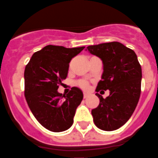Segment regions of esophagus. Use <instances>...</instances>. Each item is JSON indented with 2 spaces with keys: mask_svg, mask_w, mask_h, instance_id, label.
Segmentation results:
<instances>
[{
  "mask_svg": "<svg viewBox=\"0 0 158 158\" xmlns=\"http://www.w3.org/2000/svg\"><path fill=\"white\" fill-rule=\"evenodd\" d=\"M88 96H89V94H88V93H86V92L84 93V98H86V97H88Z\"/></svg>",
  "mask_w": 158,
  "mask_h": 158,
  "instance_id": "34e87169",
  "label": "esophagus"
}]
</instances>
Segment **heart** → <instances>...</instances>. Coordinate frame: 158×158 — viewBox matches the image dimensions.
Here are the masks:
<instances>
[{"label":"heart","mask_w":158,"mask_h":158,"mask_svg":"<svg viewBox=\"0 0 158 158\" xmlns=\"http://www.w3.org/2000/svg\"><path fill=\"white\" fill-rule=\"evenodd\" d=\"M77 85H78L79 86H80V87L83 88V89H87V88H88V86H89L88 83L86 82V81H79V82H78Z\"/></svg>","instance_id":"heart-1"}]
</instances>
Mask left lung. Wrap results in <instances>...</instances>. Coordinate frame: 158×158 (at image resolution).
Here are the masks:
<instances>
[{
    "instance_id": "1",
    "label": "left lung",
    "mask_w": 158,
    "mask_h": 158,
    "mask_svg": "<svg viewBox=\"0 0 158 158\" xmlns=\"http://www.w3.org/2000/svg\"><path fill=\"white\" fill-rule=\"evenodd\" d=\"M87 50L102 60L103 73L96 91L109 89L110 95L100 99L92 109L97 128L106 131L119 129L132 116L141 91V67L135 52L117 41L89 45Z\"/></svg>"
}]
</instances>
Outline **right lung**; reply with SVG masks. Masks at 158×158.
I'll use <instances>...</instances> for the list:
<instances>
[{"label":"right lung","mask_w":158,"mask_h":158,"mask_svg":"<svg viewBox=\"0 0 158 158\" xmlns=\"http://www.w3.org/2000/svg\"><path fill=\"white\" fill-rule=\"evenodd\" d=\"M85 48L49 45L34 53L24 70V96L37 121L52 132L69 129L83 92L73 87L67 96L57 91L68 75L69 62Z\"/></svg>","instance_id":"1"}]
</instances>
